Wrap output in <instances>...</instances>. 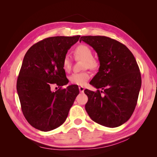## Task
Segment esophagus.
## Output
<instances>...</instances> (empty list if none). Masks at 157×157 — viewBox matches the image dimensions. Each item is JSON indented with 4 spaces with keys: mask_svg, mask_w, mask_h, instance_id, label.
<instances>
[{
    "mask_svg": "<svg viewBox=\"0 0 157 157\" xmlns=\"http://www.w3.org/2000/svg\"><path fill=\"white\" fill-rule=\"evenodd\" d=\"M78 89H79L80 92H81V93L84 92V90H85V88H84L83 86H79V87H78Z\"/></svg>",
    "mask_w": 157,
    "mask_h": 157,
    "instance_id": "obj_1",
    "label": "esophagus"
}]
</instances>
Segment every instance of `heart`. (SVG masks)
Wrapping results in <instances>:
<instances>
[{
    "instance_id": "heart-1",
    "label": "heart",
    "mask_w": 157,
    "mask_h": 157,
    "mask_svg": "<svg viewBox=\"0 0 157 157\" xmlns=\"http://www.w3.org/2000/svg\"><path fill=\"white\" fill-rule=\"evenodd\" d=\"M74 55L77 59L84 60L82 65V69H89L95 70L98 68V61L94 58L93 51L90 47L85 44H80L74 50ZM63 69L66 72H69L71 68V59L69 56L66 55L62 61ZM90 78V75L84 71L81 73H75L69 77L70 82L76 85L84 86L88 81Z\"/></svg>"
}]
</instances>
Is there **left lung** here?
<instances>
[{
  "mask_svg": "<svg viewBox=\"0 0 157 157\" xmlns=\"http://www.w3.org/2000/svg\"><path fill=\"white\" fill-rule=\"evenodd\" d=\"M81 41L98 54L100 66L90 84L103 90H84L88 98L85 109L98 124L119 126L129 120L138 98L141 78L136 60L125 45L109 37L83 36Z\"/></svg>",
  "mask_w": 157,
  "mask_h": 157,
  "instance_id": "8db88e82",
  "label": "left lung"
}]
</instances>
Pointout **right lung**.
<instances>
[{
  "label": "right lung",
  "mask_w": 157,
  "mask_h": 157,
  "mask_svg": "<svg viewBox=\"0 0 157 157\" xmlns=\"http://www.w3.org/2000/svg\"><path fill=\"white\" fill-rule=\"evenodd\" d=\"M80 36L47 38L33 45L24 56L17 92L23 115L37 130L48 132L62 124L79 94L75 85L56 92L51 86L68 83L62 61Z\"/></svg>",
  "instance_id": "1"
}]
</instances>
